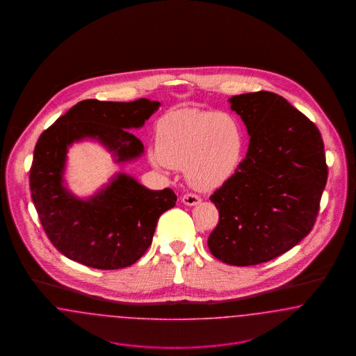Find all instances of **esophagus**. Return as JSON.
<instances>
[{"mask_svg": "<svg viewBox=\"0 0 356 356\" xmlns=\"http://www.w3.org/2000/svg\"><path fill=\"white\" fill-rule=\"evenodd\" d=\"M181 202L186 205L189 207H193V205H197V204L202 203V199L197 196V195H193V193H186L183 197H181Z\"/></svg>", "mask_w": 356, "mask_h": 356, "instance_id": "obj_1", "label": "esophagus"}]
</instances>
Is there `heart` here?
Returning <instances> with one entry per match:
<instances>
[{
  "mask_svg": "<svg viewBox=\"0 0 356 356\" xmlns=\"http://www.w3.org/2000/svg\"><path fill=\"white\" fill-rule=\"evenodd\" d=\"M159 168H183L188 184L208 191L222 186L236 172L245 137L232 115L193 108L168 112L157 122Z\"/></svg>",
  "mask_w": 356,
  "mask_h": 356,
  "instance_id": "b5f03b06",
  "label": "heart"
}]
</instances>
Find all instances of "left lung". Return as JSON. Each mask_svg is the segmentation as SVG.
Masks as SVG:
<instances>
[{
	"instance_id": "obj_1",
	"label": "left lung",
	"mask_w": 356,
	"mask_h": 356,
	"mask_svg": "<svg viewBox=\"0 0 356 356\" xmlns=\"http://www.w3.org/2000/svg\"><path fill=\"white\" fill-rule=\"evenodd\" d=\"M231 109L245 124L248 152L209 200L219 222L208 237L225 264L254 266L280 256L312 229L328 170L316 125L282 96H234Z\"/></svg>"
}]
</instances>
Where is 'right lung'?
<instances>
[{
  "instance_id": "add662e5",
  "label": "right lung",
  "mask_w": 356,
  "mask_h": 356,
  "mask_svg": "<svg viewBox=\"0 0 356 356\" xmlns=\"http://www.w3.org/2000/svg\"><path fill=\"white\" fill-rule=\"evenodd\" d=\"M161 104L84 100L72 106L40 136L31 167V192L42 228L51 244L70 260L97 270L129 267L152 244L159 218L176 205L170 188L151 191L119 172L93 196L80 199L65 186L68 148L92 138L115 163L144 153L143 143L128 129H138Z\"/></svg>"
}]
</instances>
